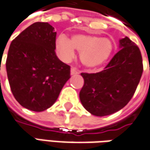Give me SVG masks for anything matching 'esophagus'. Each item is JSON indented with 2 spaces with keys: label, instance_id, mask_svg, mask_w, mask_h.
Returning a JSON list of instances; mask_svg holds the SVG:
<instances>
[{
  "label": "esophagus",
  "instance_id": "1",
  "mask_svg": "<svg viewBox=\"0 0 150 150\" xmlns=\"http://www.w3.org/2000/svg\"><path fill=\"white\" fill-rule=\"evenodd\" d=\"M77 74H79V71L76 70L75 67H71V69H70V75H77Z\"/></svg>",
  "mask_w": 150,
  "mask_h": 150
}]
</instances>
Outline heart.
I'll return each instance as SVG.
<instances>
[{
    "instance_id": "1",
    "label": "heart",
    "mask_w": 150,
    "mask_h": 150,
    "mask_svg": "<svg viewBox=\"0 0 150 150\" xmlns=\"http://www.w3.org/2000/svg\"><path fill=\"white\" fill-rule=\"evenodd\" d=\"M55 49L60 58L68 61L75 55V50L80 52V59L89 69L98 68L109 60L114 50V43L109 37L95 35L76 34L70 40L59 36L55 40Z\"/></svg>"
}]
</instances>
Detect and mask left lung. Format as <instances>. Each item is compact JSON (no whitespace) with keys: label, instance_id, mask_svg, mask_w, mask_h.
<instances>
[{"label":"left lung","instance_id":"obj_1","mask_svg":"<svg viewBox=\"0 0 150 150\" xmlns=\"http://www.w3.org/2000/svg\"><path fill=\"white\" fill-rule=\"evenodd\" d=\"M120 50L105 70L81 73L84 86L80 92L82 105L91 115L106 116L120 110L134 96L143 73L142 56L128 37L120 40Z\"/></svg>","mask_w":150,"mask_h":150}]
</instances>
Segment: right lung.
Here are the masks:
<instances>
[{
    "instance_id": "obj_1",
    "label": "right lung",
    "mask_w": 150,
    "mask_h": 150,
    "mask_svg": "<svg viewBox=\"0 0 150 150\" xmlns=\"http://www.w3.org/2000/svg\"><path fill=\"white\" fill-rule=\"evenodd\" d=\"M54 28L35 22L10 45L6 72L11 90L24 108L41 112L54 105L70 78V67L55 54Z\"/></svg>"
}]
</instances>
